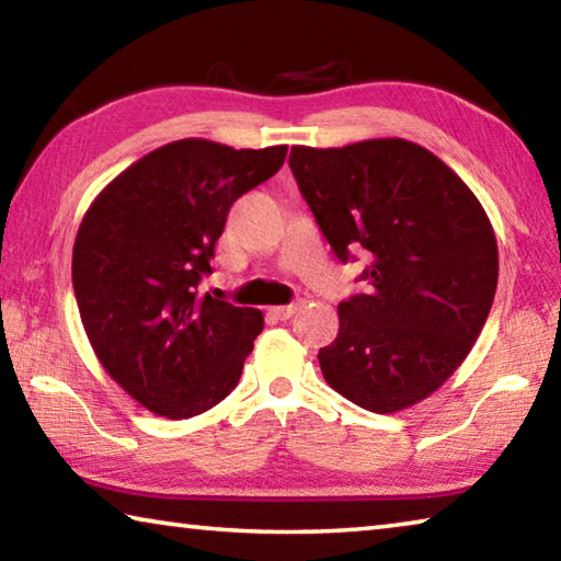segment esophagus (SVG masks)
<instances>
[{
	"label": "esophagus",
	"mask_w": 561,
	"mask_h": 561,
	"mask_svg": "<svg viewBox=\"0 0 561 561\" xmlns=\"http://www.w3.org/2000/svg\"><path fill=\"white\" fill-rule=\"evenodd\" d=\"M299 307H301V301L284 304V307H274V309H272V314L277 317V319H289V317L297 314V309H299Z\"/></svg>",
	"instance_id": "34e87169"
}]
</instances>
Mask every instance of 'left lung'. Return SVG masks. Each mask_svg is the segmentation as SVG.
Returning <instances> with one entry per match:
<instances>
[{
	"label": "left lung",
	"mask_w": 561,
	"mask_h": 561,
	"mask_svg": "<svg viewBox=\"0 0 561 561\" xmlns=\"http://www.w3.org/2000/svg\"><path fill=\"white\" fill-rule=\"evenodd\" d=\"M289 168L336 257H368V289L339 304V336L319 348L327 383L374 413L423 401L470 354L495 299L497 240L480 201L403 138L294 146Z\"/></svg>",
	"instance_id": "left-lung-1"
}]
</instances>
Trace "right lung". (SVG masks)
Wrapping results in <instances>:
<instances>
[{"label":"right lung","instance_id":"add662e5","mask_svg":"<svg viewBox=\"0 0 561 561\" xmlns=\"http://www.w3.org/2000/svg\"><path fill=\"white\" fill-rule=\"evenodd\" d=\"M287 146L234 150L185 138L101 190L73 242L83 329L108 376L165 417L230 396L264 327L262 311L201 291L237 197L282 168Z\"/></svg>","mask_w":561,"mask_h":561}]
</instances>
